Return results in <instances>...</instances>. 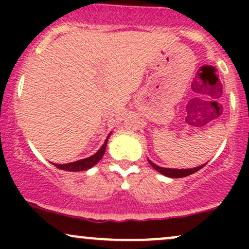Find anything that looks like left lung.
Returning <instances> with one entry per match:
<instances>
[{"mask_svg":"<svg viewBox=\"0 0 249 249\" xmlns=\"http://www.w3.org/2000/svg\"><path fill=\"white\" fill-rule=\"evenodd\" d=\"M148 162H150V165L154 168V170L158 171V172L161 173L162 176L168 177V178H184V177H187V176H190V174L196 173V171L201 170V168L207 164L206 162V164H202V165H200V166H196L193 168H182V170H179V168L160 167V166H158V165L154 164L153 161H151L150 159H148Z\"/></svg>","mask_w":249,"mask_h":249,"instance_id":"1","label":"left lung"}]
</instances>
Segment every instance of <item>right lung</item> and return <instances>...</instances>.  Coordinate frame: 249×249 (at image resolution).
<instances>
[{"label": "right lung", "mask_w": 249, "mask_h": 249, "mask_svg": "<svg viewBox=\"0 0 249 249\" xmlns=\"http://www.w3.org/2000/svg\"><path fill=\"white\" fill-rule=\"evenodd\" d=\"M111 132L108 133V136L105 139L104 144L102 145V147L99 148L98 151L95 154H92L91 157L85 159H81V160H77V161H72V162H68V164H53L56 167H58L59 170H64V171H70V172H79V171H87L89 168H91L92 166L98 162L101 159L103 158L105 153V148H107V144L108 142V138H110Z\"/></svg>", "instance_id": "1"}]
</instances>
